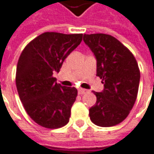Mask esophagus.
I'll return each instance as SVG.
<instances>
[{
    "label": "esophagus",
    "mask_w": 154,
    "mask_h": 154,
    "mask_svg": "<svg viewBox=\"0 0 154 154\" xmlns=\"http://www.w3.org/2000/svg\"><path fill=\"white\" fill-rule=\"evenodd\" d=\"M86 92H87V90H85V89H79L78 90V94L79 95H83V94H85Z\"/></svg>",
    "instance_id": "obj_1"
}]
</instances>
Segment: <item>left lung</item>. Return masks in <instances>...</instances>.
I'll use <instances>...</instances> for the list:
<instances>
[{
	"mask_svg": "<svg viewBox=\"0 0 154 154\" xmlns=\"http://www.w3.org/2000/svg\"><path fill=\"white\" fill-rule=\"evenodd\" d=\"M84 42L97 60V76L104 90L95 92L96 104L90 108L91 122L102 127L121 123L136 101L140 72L133 55L119 40L106 34L84 35Z\"/></svg>",
	"mask_w": 154,
	"mask_h": 154,
	"instance_id": "obj_1",
	"label": "left lung"
}]
</instances>
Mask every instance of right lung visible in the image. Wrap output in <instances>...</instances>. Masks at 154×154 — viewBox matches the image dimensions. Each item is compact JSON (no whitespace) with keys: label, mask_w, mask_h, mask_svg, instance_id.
Returning a JSON list of instances; mask_svg holds the SVG:
<instances>
[{"label":"right lung","mask_w":154,"mask_h":154,"mask_svg":"<svg viewBox=\"0 0 154 154\" xmlns=\"http://www.w3.org/2000/svg\"><path fill=\"white\" fill-rule=\"evenodd\" d=\"M83 34L46 32L31 41L18 60L15 83L29 116L45 128L67 125L77 96L75 87L57 84L64 59L80 44Z\"/></svg>","instance_id":"obj_1"}]
</instances>
